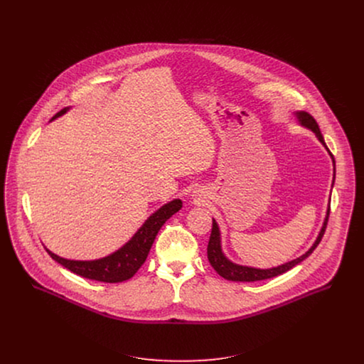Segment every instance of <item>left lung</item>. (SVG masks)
Returning a JSON list of instances; mask_svg holds the SVG:
<instances>
[{"mask_svg":"<svg viewBox=\"0 0 364 364\" xmlns=\"http://www.w3.org/2000/svg\"><path fill=\"white\" fill-rule=\"evenodd\" d=\"M297 117L299 120L301 122L303 126L311 129L312 132L316 134L318 140L325 146V149L328 150L325 141H323V137L321 134V130L318 127V123L315 122V119L312 117L310 113L307 112H297ZM331 154V153H329ZM332 159L333 156L331 154ZM333 165H335V159H333ZM333 181H335V175H333ZM329 210L328 208V213H326V218L323 221V225L321 228V232L316 238V241L314 242L311 248L309 250V252H306L303 257L297 258V259L291 260L289 263H284L282 266H277V267H273V269H255V267H247V266H240V264H235L232 262L227 259L224 257V254L221 252V247H220V231H218V225L217 223L213 220V227H211V234H210V240H208V258L210 264L214 267V270L224 279L227 280H232V282H257V280H264V279H270V277H274V276H279V274H283L286 273L287 270H290L291 267H294L296 264H299L300 262L306 259L307 257H310L312 254V251L318 247V244L321 242L323 234H325V230H326V224H328V218H329Z\"/></svg>","mask_w":364,"mask_h":364,"instance_id":"obj_1","label":"left lung"}]
</instances>
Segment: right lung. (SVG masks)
I'll list each match as a JSON object with an SVG mask.
<instances>
[{"mask_svg":"<svg viewBox=\"0 0 364 364\" xmlns=\"http://www.w3.org/2000/svg\"><path fill=\"white\" fill-rule=\"evenodd\" d=\"M68 107L61 109L58 113L53 116V119L65 113ZM181 208L182 202L179 199H175L168 205L162 206L146 221V224L123 248L102 259L68 260L54 255L49 250L46 251L53 259L78 276L104 283H119L136 274V272L147 259L150 248L162 224Z\"/></svg>","mask_w":364,"mask_h":364,"instance_id":"obj_1","label":"right lung"}]
</instances>
